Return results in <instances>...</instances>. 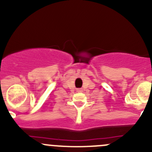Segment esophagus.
Returning a JSON list of instances; mask_svg holds the SVG:
<instances>
[{
	"label": "esophagus",
	"mask_w": 152,
	"mask_h": 152,
	"mask_svg": "<svg viewBox=\"0 0 152 152\" xmlns=\"http://www.w3.org/2000/svg\"><path fill=\"white\" fill-rule=\"evenodd\" d=\"M77 91H79V92H81V91H82V89L81 88V89H78L77 90Z\"/></svg>",
	"instance_id": "1"
}]
</instances>
